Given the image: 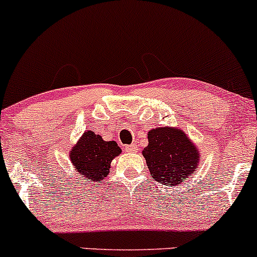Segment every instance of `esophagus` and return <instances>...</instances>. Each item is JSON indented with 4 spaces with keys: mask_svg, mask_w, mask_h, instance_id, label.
Wrapping results in <instances>:
<instances>
[{
    "mask_svg": "<svg viewBox=\"0 0 257 257\" xmlns=\"http://www.w3.org/2000/svg\"><path fill=\"white\" fill-rule=\"evenodd\" d=\"M126 152L128 153H136L138 151V147L136 146V144H130V146H126L125 147Z\"/></svg>",
    "mask_w": 257,
    "mask_h": 257,
    "instance_id": "1",
    "label": "esophagus"
}]
</instances>
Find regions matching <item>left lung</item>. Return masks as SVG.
Listing matches in <instances>:
<instances>
[{
  "mask_svg": "<svg viewBox=\"0 0 257 257\" xmlns=\"http://www.w3.org/2000/svg\"><path fill=\"white\" fill-rule=\"evenodd\" d=\"M143 149L147 166L155 181L174 187L184 182L199 163L198 149L186 134L171 127L153 128Z\"/></svg>",
  "mask_w": 257,
  "mask_h": 257,
  "instance_id": "8db88e82",
  "label": "left lung"
}]
</instances>
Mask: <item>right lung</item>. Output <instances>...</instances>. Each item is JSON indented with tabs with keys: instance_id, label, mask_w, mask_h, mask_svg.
<instances>
[{
	"instance_id": "1",
	"label": "right lung",
	"mask_w": 257,
	"mask_h": 257,
	"mask_svg": "<svg viewBox=\"0 0 257 257\" xmlns=\"http://www.w3.org/2000/svg\"><path fill=\"white\" fill-rule=\"evenodd\" d=\"M120 153L116 142H106L99 135L86 131L70 152V157L75 169L82 177L102 182L109 174L110 161Z\"/></svg>"
}]
</instances>
